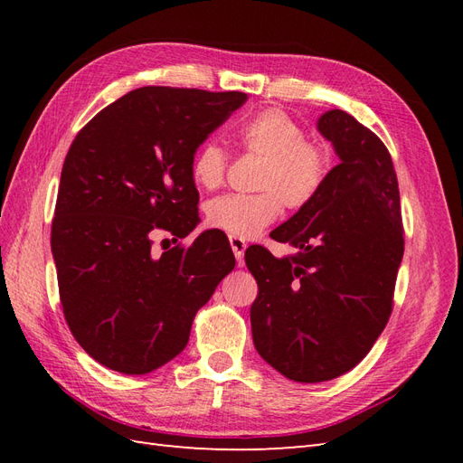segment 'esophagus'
<instances>
[{"label":"esophagus","mask_w":463,"mask_h":463,"mask_svg":"<svg viewBox=\"0 0 463 463\" xmlns=\"http://www.w3.org/2000/svg\"><path fill=\"white\" fill-rule=\"evenodd\" d=\"M230 245H232V250L233 255L237 259V264H243V255H245V249H247V241L241 240V237H233L230 235Z\"/></svg>","instance_id":"esophagus-1"}]
</instances>
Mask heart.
Here are the masks:
<instances>
[{
    "mask_svg": "<svg viewBox=\"0 0 463 463\" xmlns=\"http://www.w3.org/2000/svg\"><path fill=\"white\" fill-rule=\"evenodd\" d=\"M237 143L247 154L260 156L257 193L223 194L206 206V220L228 235L250 240L282 214L309 206L334 167V150L322 138L307 137L305 128L282 108H264L235 128ZM228 150L206 141L191 160V177L201 189L214 191L226 181Z\"/></svg>",
    "mask_w": 463,
    "mask_h": 463,
    "instance_id": "heart-1",
    "label": "heart"
}]
</instances>
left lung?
I'll return each instance as SVG.
<instances>
[{
	"label": "left lung",
	"instance_id": "8db88e82",
	"mask_svg": "<svg viewBox=\"0 0 463 463\" xmlns=\"http://www.w3.org/2000/svg\"><path fill=\"white\" fill-rule=\"evenodd\" d=\"M318 131L340 164L318 197L270 233L298 253L245 250L259 284L255 347L296 383L332 381L371 352L394 307L403 257L398 177L384 143L344 109L326 111Z\"/></svg>",
	"mask_w": 463,
	"mask_h": 463
}]
</instances>
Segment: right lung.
<instances>
[{"label": "right lung", "mask_w": 463, "mask_h": 463, "mask_svg": "<svg viewBox=\"0 0 463 463\" xmlns=\"http://www.w3.org/2000/svg\"><path fill=\"white\" fill-rule=\"evenodd\" d=\"M245 92L143 87L106 106L69 148L52 222L67 326L100 365L146 374L184 352L193 318L235 266L228 237L150 253L199 223L191 160Z\"/></svg>", "instance_id": "add662e5"}]
</instances>
